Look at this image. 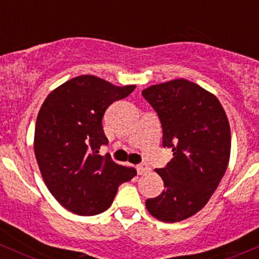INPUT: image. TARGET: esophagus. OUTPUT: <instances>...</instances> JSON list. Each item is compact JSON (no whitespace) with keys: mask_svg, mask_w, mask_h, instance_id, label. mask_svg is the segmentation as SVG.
<instances>
[{"mask_svg":"<svg viewBox=\"0 0 259 259\" xmlns=\"http://www.w3.org/2000/svg\"><path fill=\"white\" fill-rule=\"evenodd\" d=\"M137 170H138V174H139V176H145V174L150 173L151 169L149 168L148 165H144V164H140V165L137 166Z\"/></svg>","mask_w":259,"mask_h":259,"instance_id":"1","label":"esophagus"}]
</instances>
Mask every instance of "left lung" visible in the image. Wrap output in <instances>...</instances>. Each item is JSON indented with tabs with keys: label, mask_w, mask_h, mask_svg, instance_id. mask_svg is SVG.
I'll use <instances>...</instances> for the list:
<instances>
[{
	"label": "left lung",
	"mask_w": 259,
	"mask_h": 259,
	"mask_svg": "<svg viewBox=\"0 0 259 259\" xmlns=\"http://www.w3.org/2000/svg\"><path fill=\"white\" fill-rule=\"evenodd\" d=\"M142 95L160 120L163 146L173 150L171 160L155 169L164 190L146 199V209L174 223L202 209L218 188L231 154L229 122L218 99L192 81L158 83Z\"/></svg>",
	"instance_id": "left-lung-1"
}]
</instances>
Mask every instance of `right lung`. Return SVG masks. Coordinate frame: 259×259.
Listing matches in <instances>:
<instances>
[{"label":"right lung","mask_w":259,"mask_h":259,"mask_svg":"<svg viewBox=\"0 0 259 259\" xmlns=\"http://www.w3.org/2000/svg\"><path fill=\"white\" fill-rule=\"evenodd\" d=\"M135 85L115 86L81 75L55 89L44 101L35 127V155L42 178L57 202L79 215L108 209L120 184L137 170L116 164L99 150L108 145L103 116Z\"/></svg>","instance_id":"1"}]
</instances>
